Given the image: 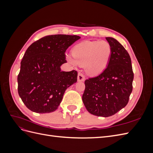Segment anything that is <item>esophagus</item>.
<instances>
[{"instance_id":"esophagus-1","label":"esophagus","mask_w":153,"mask_h":153,"mask_svg":"<svg viewBox=\"0 0 153 153\" xmlns=\"http://www.w3.org/2000/svg\"><path fill=\"white\" fill-rule=\"evenodd\" d=\"M77 78L78 82H84L85 80V76L81 73H78Z\"/></svg>"}]
</instances>
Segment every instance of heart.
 Masks as SVG:
<instances>
[{"instance_id": "obj_1", "label": "heart", "mask_w": 153, "mask_h": 153, "mask_svg": "<svg viewBox=\"0 0 153 153\" xmlns=\"http://www.w3.org/2000/svg\"><path fill=\"white\" fill-rule=\"evenodd\" d=\"M72 57L67 56L71 65L84 66L85 71L91 75L102 73L107 67L112 54L110 44L106 41H85L72 49Z\"/></svg>"}]
</instances>
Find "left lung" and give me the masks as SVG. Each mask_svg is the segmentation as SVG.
Wrapping results in <instances>:
<instances>
[{"label":"left lung","instance_id":"obj_1","mask_svg":"<svg viewBox=\"0 0 153 153\" xmlns=\"http://www.w3.org/2000/svg\"><path fill=\"white\" fill-rule=\"evenodd\" d=\"M112 49L107 67L85 81L82 101L88 112L100 117L116 114L128 104L133 89V72L126 50L113 38H106Z\"/></svg>","mask_w":153,"mask_h":153}]
</instances>
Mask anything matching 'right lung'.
<instances>
[{"mask_svg": "<svg viewBox=\"0 0 153 153\" xmlns=\"http://www.w3.org/2000/svg\"><path fill=\"white\" fill-rule=\"evenodd\" d=\"M80 38L76 35L47 36L26 50L18 75V92L32 112H54L65 91L76 82L77 71H61V66L67 62L66 50Z\"/></svg>", "mask_w": 153, "mask_h": 153, "instance_id": "add662e5", "label": "right lung"}]
</instances>
